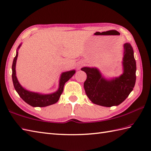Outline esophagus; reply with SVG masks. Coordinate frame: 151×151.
<instances>
[{"mask_svg":"<svg viewBox=\"0 0 151 151\" xmlns=\"http://www.w3.org/2000/svg\"><path fill=\"white\" fill-rule=\"evenodd\" d=\"M82 66H83V63H82V62H81V63H78V65H77V69H80L81 68V67H82Z\"/></svg>","mask_w":151,"mask_h":151,"instance_id":"1","label":"esophagus"}]
</instances>
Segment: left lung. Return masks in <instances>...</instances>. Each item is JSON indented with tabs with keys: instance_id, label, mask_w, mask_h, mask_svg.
Here are the masks:
<instances>
[{
	"instance_id": "obj_1",
	"label": "left lung",
	"mask_w": 151,
	"mask_h": 151,
	"mask_svg": "<svg viewBox=\"0 0 151 151\" xmlns=\"http://www.w3.org/2000/svg\"><path fill=\"white\" fill-rule=\"evenodd\" d=\"M123 73L119 77L107 80L97 68L82 67L87 75L84 87L93 103L106 107L118 106L122 103L135 86L136 63L133 48L129 43L124 44L123 59Z\"/></svg>"
}]
</instances>
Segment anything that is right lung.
Segmentation results:
<instances>
[{
	"instance_id": "add662e5",
	"label": "right lung",
	"mask_w": 151,
	"mask_h": 151,
	"mask_svg": "<svg viewBox=\"0 0 151 151\" xmlns=\"http://www.w3.org/2000/svg\"><path fill=\"white\" fill-rule=\"evenodd\" d=\"M21 46V44L19 45V46L17 48L16 56L14 58L12 63V81L16 91L17 92V93L22 100L33 107H45L47 106L55 104L56 102L58 101L60 95L62 93L64 85H65V82L68 81L74 75V74L75 73V70H69V71L64 72L61 75L59 88L56 92L53 93L43 95L28 91L22 88L21 84H19L17 76H16V61H17L18 56V49L20 48Z\"/></svg>"
}]
</instances>
